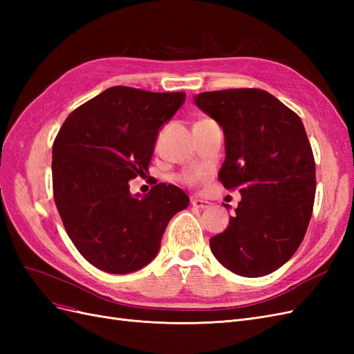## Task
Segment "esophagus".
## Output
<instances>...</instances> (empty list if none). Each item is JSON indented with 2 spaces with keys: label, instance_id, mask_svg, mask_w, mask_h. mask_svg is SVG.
<instances>
[{
  "label": "esophagus",
  "instance_id": "esophagus-1",
  "mask_svg": "<svg viewBox=\"0 0 354 354\" xmlns=\"http://www.w3.org/2000/svg\"><path fill=\"white\" fill-rule=\"evenodd\" d=\"M192 205H194L198 209H205V208L209 207V202L205 201V199H198L196 198V199H192Z\"/></svg>",
  "mask_w": 354,
  "mask_h": 354
}]
</instances>
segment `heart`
Returning a JSON list of instances; mask_svg holds the SVG:
<instances>
[{
	"instance_id": "b5f03b06",
	"label": "heart",
	"mask_w": 354,
	"mask_h": 354,
	"mask_svg": "<svg viewBox=\"0 0 354 354\" xmlns=\"http://www.w3.org/2000/svg\"><path fill=\"white\" fill-rule=\"evenodd\" d=\"M198 178H199L198 174H187V176L185 177V180L189 181V183H194V181H196Z\"/></svg>"
}]
</instances>
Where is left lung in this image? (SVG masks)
Here are the masks:
<instances>
[{"label":"left lung","instance_id":"obj_1","mask_svg":"<svg viewBox=\"0 0 354 354\" xmlns=\"http://www.w3.org/2000/svg\"><path fill=\"white\" fill-rule=\"evenodd\" d=\"M194 102L221 127L226 159L218 178L242 196L209 248L239 276L269 274L295 254L312 217L316 165L304 125L259 88L207 91Z\"/></svg>","mask_w":354,"mask_h":354}]
</instances>
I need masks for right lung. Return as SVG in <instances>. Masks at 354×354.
Instances as JSON below:
<instances>
[{
    "mask_svg": "<svg viewBox=\"0 0 354 354\" xmlns=\"http://www.w3.org/2000/svg\"><path fill=\"white\" fill-rule=\"evenodd\" d=\"M185 93L111 87L75 109L53 145V194L68 236L94 267L127 274L159 252L169 220L187 208L183 190L159 183L146 195L130 180L149 174L159 131Z\"/></svg>",
    "mask_w": 354,
    "mask_h": 354,
    "instance_id": "obj_1",
    "label": "right lung"
}]
</instances>
